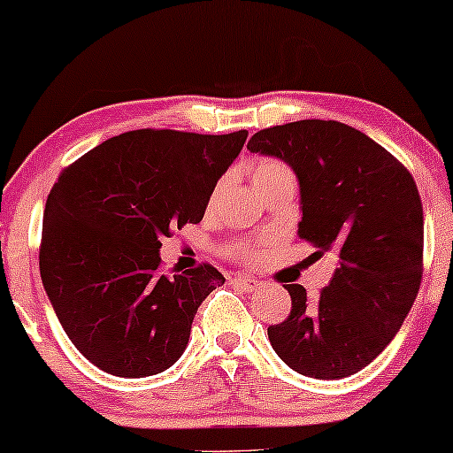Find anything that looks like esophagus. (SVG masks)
<instances>
[{"mask_svg":"<svg viewBox=\"0 0 453 453\" xmlns=\"http://www.w3.org/2000/svg\"><path fill=\"white\" fill-rule=\"evenodd\" d=\"M234 283L245 292H257L262 288V281L253 280V277H238V280H234Z\"/></svg>","mask_w":453,"mask_h":453,"instance_id":"1","label":"esophagus"}]
</instances>
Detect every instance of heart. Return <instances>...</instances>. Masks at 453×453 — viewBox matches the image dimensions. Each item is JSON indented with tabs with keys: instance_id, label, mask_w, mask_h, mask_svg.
<instances>
[{
	"instance_id": "heart-1",
	"label": "heart",
	"mask_w": 453,
	"mask_h": 453,
	"mask_svg": "<svg viewBox=\"0 0 453 453\" xmlns=\"http://www.w3.org/2000/svg\"><path fill=\"white\" fill-rule=\"evenodd\" d=\"M277 176H292L290 170L280 161H273V158H265L256 165V172H253V185L256 182L268 180V178H277Z\"/></svg>"
}]
</instances>
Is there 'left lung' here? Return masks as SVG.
<instances>
[{
    "mask_svg": "<svg viewBox=\"0 0 453 453\" xmlns=\"http://www.w3.org/2000/svg\"><path fill=\"white\" fill-rule=\"evenodd\" d=\"M251 152L286 161L299 178V236L337 253L316 299L288 283L292 310L268 326L273 350L303 376L337 380L376 359L400 331L424 273V206L411 172L365 133L335 120L257 131Z\"/></svg>",
    "mask_w": 453,
    "mask_h": 453,
    "instance_id": "8db88e82",
    "label": "left lung"
}]
</instances>
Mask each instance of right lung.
I'll list each match as a JSON object with an SVG mask.
<instances>
[{"mask_svg":"<svg viewBox=\"0 0 453 453\" xmlns=\"http://www.w3.org/2000/svg\"><path fill=\"white\" fill-rule=\"evenodd\" d=\"M247 131H128L59 173L42 219L41 277L83 357L122 379L165 372L202 301L226 283L211 265L161 268V238L200 223Z\"/></svg>","mask_w":453,"mask_h":453,"instance_id":"right-lung-1","label":"right lung"}]
</instances>
